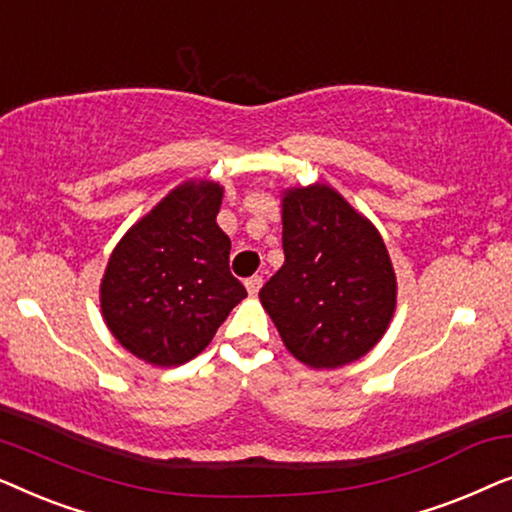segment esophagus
<instances>
[{
  "label": "esophagus",
  "instance_id": "34e87169",
  "mask_svg": "<svg viewBox=\"0 0 512 512\" xmlns=\"http://www.w3.org/2000/svg\"><path fill=\"white\" fill-rule=\"evenodd\" d=\"M244 286H247V291L251 293V296H256V293L261 291V286H263V277H261V275H254V277H249L247 282H244Z\"/></svg>",
  "mask_w": 512,
  "mask_h": 512
}]
</instances>
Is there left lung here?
<instances>
[{"label":"left lung","mask_w":512,"mask_h":512,"mask_svg":"<svg viewBox=\"0 0 512 512\" xmlns=\"http://www.w3.org/2000/svg\"><path fill=\"white\" fill-rule=\"evenodd\" d=\"M282 226L284 265L258 298L286 349L310 368L366 356L396 310L382 235L326 184L286 188Z\"/></svg>","instance_id":"obj_1"}]
</instances>
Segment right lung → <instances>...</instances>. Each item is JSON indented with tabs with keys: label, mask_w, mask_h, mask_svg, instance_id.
<instances>
[{
	"label": "right lung",
	"mask_w": 512,
	"mask_h": 512,
	"mask_svg": "<svg viewBox=\"0 0 512 512\" xmlns=\"http://www.w3.org/2000/svg\"><path fill=\"white\" fill-rule=\"evenodd\" d=\"M223 188L186 181L111 251L100 307L111 335L151 366L191 361L247 296L230 275V237L216 223Z\"/></svg>",
	"instance_id": "obj_1"
}]
</instances>
